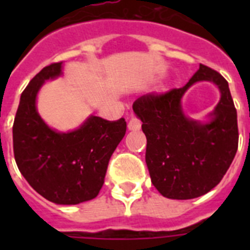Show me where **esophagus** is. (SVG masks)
<instances>
[{"label":"esophagus","instance_id":"esophagus-1","mask_svg":"<svg viewBox=\"0 0 250 250\" xmlns=\"http://www.w3.org/2000/svg\"><path fill=\"white\" fill-rule=\"evenodd\" d=\"M127 127H128L129 131H137V129L141 128V122L137 118H131Z\"/></svg>","mask_w":250,"mask_h":250}]
</instances>
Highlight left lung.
Listing matches in <instances>:
<instances>
[{
    "label": "left lung",
    "instance_id": "left-lung-1",
    "mask_svg": "<svg viewBox=\"0 0 250 250\" xmlns=\"http://www.w3.org/2000/svg\"><path fill=\"white\" fill-rule=\"evenodd\" d=\"M198 81H211L220 88L221 100L209 122L185 117L184 93ZM146 136L145 162L153 186L172 200H190L219 184L232 164L239 144L237 114L227 80L205 64L183 88L166 93L144 94L133 102Z\"/></svg>",
    "mask_w": 250,
    "mask_h": 250
}]
</instances>
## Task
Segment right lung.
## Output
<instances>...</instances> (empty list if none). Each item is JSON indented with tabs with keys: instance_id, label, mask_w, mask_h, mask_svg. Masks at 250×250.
<instances>
[{
	"instance_id": "1",
	"label": "right lung",
	"mask_w": 250,
	"mask_h": 250,
	"mask_svg": "<svg viewBox=\"0 0 250 250\" xmlns=\"http://www.w3.org/2000/svg\"><path fill=\"white\" fill-rule=\"evenodd\" d=\"M61 75L62 62L49 64L23 90L13 125L14 157L37 193L58 205H76L98 194L127 123L90 115L70 132L50 128L37 113L36 97L46 80Z\"/></svg>"
}]
</instances>
